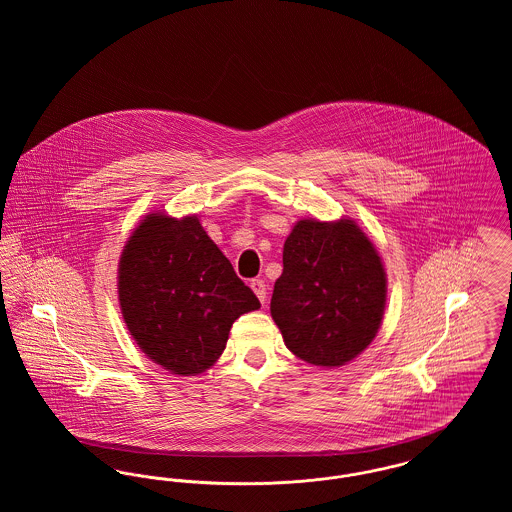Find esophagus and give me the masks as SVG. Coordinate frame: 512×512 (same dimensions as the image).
Masks as SVG:
<instances>
[{"label":"esophagus","instance_id":"esophagus-1","mask_svg":"<svg viewBox=\"0 0 512 512\" xmlns=\"http://www.w3.org/2000/svg\"><path fill=\"white\" fill-rule=\"evenodd\" d=\"M251 290L259 297L261 303L267 301V284H265V280H251Z\"/></svg>","mask_w":512,"mask_h":512}]
</instances>
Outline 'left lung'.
<instances>
[{"instance_id": "left-lung-1", "label": "left lung", "mask_w": 512, "mask_h": 512, "mask_svg": "<svg viewBox=\"0 0 512 512\" xmlns=\"http://www.w3.org/2000/svg\"><path fill=\"white\" fill-rule=\"evenodd\" d=\"M270 313L293 355L340 366L374 340L386 305L378 251L353 220H299L284 244Z\"/></svg>"}]
</instances>
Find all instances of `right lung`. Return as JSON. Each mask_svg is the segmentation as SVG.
I'll return each mask as SVG.
<instances>
[{
    "label": "right lung",
    "instance_id": "right-lung-1",
    "mask_svg": "<svg viewBox=\"0 0 512 512\" xmlns=\"http://www.w3.org/2000/svg\"><path fill=\"white\" fill-rule=\"evenodd\" d=\"M122 317L149 359L174 374L207 370L236 318L261 307L197 217L153 213L124 245Z\"/></svg>",
    "mask_w": 512,
    "mask_h": 512
}]
</instances>
